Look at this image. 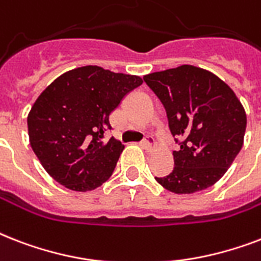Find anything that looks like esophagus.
<instances>
[{"mask_svg": "<svg viewBox=\"0 0 261 261\" xmlns=\"http://www.w3.org/2000/svg\"><path fill=\"white\" fill-rule=\"evenodd\" d=\"M142 146L145 147V149H147V150H150L151 147L154 146V138H153V137H146V138L142 141Z\"/></svg>", "mask_w": 261, "mask_h": 261, "instance_id": "obj_1", "label": "esophagus"}]
</instances>
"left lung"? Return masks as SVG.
<instances>
[{
	"label": "left lung",
	"instance_id": "obj_1",
	"mask_svg": "<svg viewBox=\"0 0 261 261\" xmlns=\"http://www.w3.org/2000/svg\"><path fill=\"white\" fill-rule=\"evenodd\" d=\"M167 111L180 150L174 168L155 180L174 194H194L217 182L241 150L247 115L234 92L200 67L182 65L143 77Z\"/></svg>",
	"mask_w": 261,
	"mask_h": 261
}]
</instances>
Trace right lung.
Here are the masks:
<instances>
[{
    "instance_id": "1",
    "label": "right lung",
    "mask_w": 261,
    "mask_h": 261,
    "mask_svg": "<svg viewBox=\"0 0 261 261\" xmlns=\"http://www.w3.org/2000/svg\"><path fill=\"white\" fill-rule=\"evenodd\" d=\"M142 84L138 75L83 66L43 90L28 114L32 150L47 173L69 190L85 192L111 177L124 145L112 137L111 112Z\"/></svg>"
}]
</instances>
